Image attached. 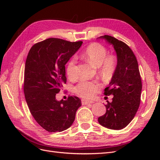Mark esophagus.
Segmentation results:
<instances>
[{
	"label": "esophagus",
	"instance_id": "1",
	"mask_svg": "<svg viewBox=\"0 0 160 160\" xmlns=\"http://www.w3.org/2000/svg\"><path fill=\"white\" fill-rule=\"evenodd\" d=\"M81 103L83 105H88V104H91L93 103V101H88V100H85V99H82L81 100Z\"/></svg>",
	"mask_w": 160,
	"mask_h": 160
}]
</instances>
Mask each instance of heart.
I'll list each match as a JSON object with an SVG mask.
<instances>
[{
    "label": "heart",
    "mask_w": 160,
    "mask_h": 160,
    "mask_svg": "<svg viewBox=\"0 0 160 160\" xmlns=\"http://www.w3.org/2000/svg\"><path fill=\"white\" fill-rule=\"evenodd\" d=\"M108 49L99 42L89 45L83 52V56L91 64L99 67L101 73L105 77L113 75L117 67V58L112 54L108 55ZM66 72L69 79L73 80L77 77V60L72 57L66 66ZM101 88L98 81H81L75 88V93L84 98H91Z\"/></svg>",
    "instance_id": "heart-1"
}]
</instances>
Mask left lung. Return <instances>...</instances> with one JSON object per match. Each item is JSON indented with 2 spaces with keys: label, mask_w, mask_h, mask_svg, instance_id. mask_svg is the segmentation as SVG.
I'll list each match as a JSON object with an SVG mask.
<instances>
[{
  "label": "left lung",
  "mask_w": 160,
  "mask_h": 160,
  "mask_svg": "<svg viewBox=\"0 0 160 160\" xmlns=\"http://www.w3.org/2000/svg\"><path fill=\"white\" fill-rule=\"evenodd\" d=\"M113 46L118 64L109 86L104 95H113L112 102L105 105L106 113L98 118L102 126L119 130L132 122L139 107L142 89V79L136 57L130 47L113 37H99Z\"/></svg>",
  "instance_id": "obj_1"
}]
</instances>
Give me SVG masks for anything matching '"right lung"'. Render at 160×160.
<instances>
[{
  "instance_id": "right-lung-1",
  "label": "right lung",
  "mask_w": 160,
  "mask_h": 160,
  "mask_svg": "<svg viewBox=\"0 0 160 160\" xmlns=\"http://www.w3.org/2000/svg\"><path fill=\"white\" fill-rule=\"evenodd\" d=\"M82 41L49 38L34 45L27 57L24 93L34 119L49 132L71 126L81 101L76 96L57 101L56 94L66 83L65 65L78 51Z\"/></svg>"
}]
</instances>
